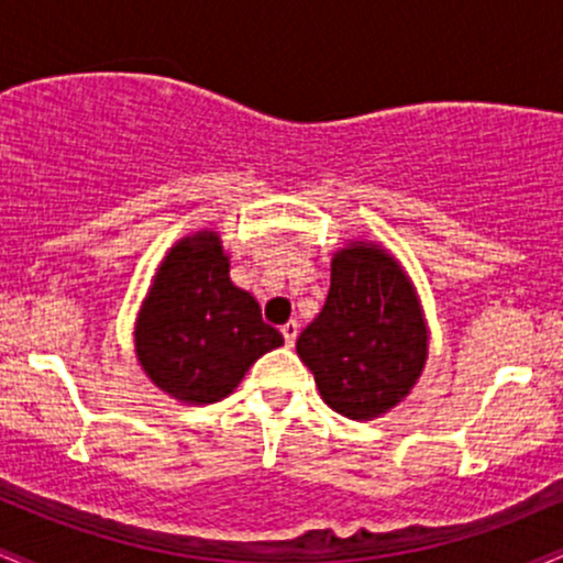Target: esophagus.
<instances>
[{
  "mask_svg": "<svg viewBox=\"0 0 563 563\" xmlns=\"http://www.w3.org/2000/svg\"><path fill=\"white\" fill-rule=\"evenodd\" d=\"M280 331H283V339H286V344L294 346L296 344V335H299V322L290 320V322H286V325L280 328Z\"/></svg>",
  "mask_w": 563,
  "mask_h": 563,
  "instance_id": "1",
  "label": "esophagus"
}]
</instances>
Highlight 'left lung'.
<instances>
[{
    "label": "left lung",
    "instance_id": "8db88e82",
    "mask_svg": "<svg viewBox=\"0 0 563 563\" xmlns=\"http://www.w3.org/2000/svg\"><path fill=\"white\" fill-rule=\"evenodd\" d=\"M296 352L322 402L349 421H373L402 402L426 367L429 325L397 256L373 241L335 251L325 307Z\"/></svg>",
    "mask_w": 563,
    "mask_h": 563
}]
</instances>
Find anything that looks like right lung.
Returning a JSON list of instances; mask_svg holds the SVG:
<instances>
[{"label": "right lung", "mask_w": 563, "mask_h": 563, "mask_svg": "<svg viewBox=\"0 0 563 563\" xmlns=\"http://www.w3.org/2000/svg\"><path fill=\"white\" fill-rule=\"evenodd\" d=\"M283 344L249 290L230 280L217 230L179 238L161 260L134 322L145 376L185 405H211L235 391L245 371Z\"/></svg>", "instance_id": "1"}]
</instances>
